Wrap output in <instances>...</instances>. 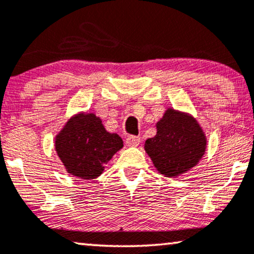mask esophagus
<instances>
[{"label": "esophagus", "mask_w": 254, "mask_h": 254, "mask_svg": "<svg viewBox=\"0 0 254 254\" xmlns=\"http://www.w3.org/2000/svg\"><path fill=\"white\" fill-rule=\"evenodd\" d=\"M141 142V137L140 136H135V135H129V136L126 137V143L129 147H136V145L140 144Z\"/></svg>", "instance_id": "obj_1"}]
</instances>
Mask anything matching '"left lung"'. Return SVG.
Returning a JSON list of instances; mask_svg holds the SVG:
<instances>
[{"instance_id": "8db88e82", "label": "left lung", "mask_w": 254, "mask_h": 254, "mask_svg": "<svg viewBox=\"0 0 254 254\" xmlns=\"http://www.w3.org/2000/svg\"><path fill=\"white\" fill-rule=\"evenodd\" d=\"M156 127L157 134L145 141L144 149L162 175L172 178L197 164L207 141L195 119L169 109Z\"/></svg>"}]
</instances>
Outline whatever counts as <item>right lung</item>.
Instances as JSON below:
<instances>
[{"label": "right lung", "mask_w": 254, "mask_h": 254, "mask_svg": "<svg viewBox=\"0 0 254 254\" xmlns=\"http://www.w3.org/2000/svg\"><path fill=\"white\" fill-rule=\"evenodd\" d=\"M123 147L119 135L106 131L102 120L92 113L71 118L55 141L67 171L82 179H95L102 175L104 166Z\"/></svg>", "instance_id": "add662e5"}]
</instances>
